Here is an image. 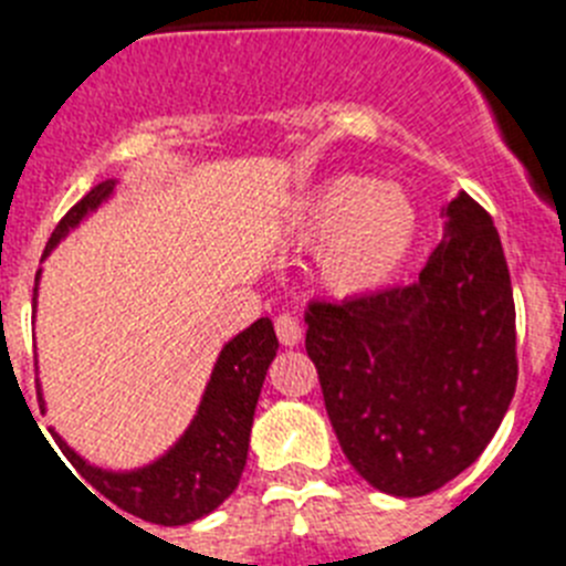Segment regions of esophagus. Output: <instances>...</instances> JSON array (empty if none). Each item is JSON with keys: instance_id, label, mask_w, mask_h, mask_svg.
I'll list each match as a JSON object with an SVG mask.
<instances>
[{"instance_id": "1", "label": "esophagus", "mask_w": 566, "mask_h": 566, "mask_svg": "<svg viewBox=\"0 0 566 566\" xmlns=\"http://www.w3.org/2000/svg\"><path fill=\"white\" fill-rule=\"evenodd\" d=\"M274 332H277V339L283 345H297L303 339V326H300V319L292 317V314H280L274 319Z\"/></svg>"}]
</instances>
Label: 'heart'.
<instances>
[{"instance_id":"obj_1","label":"heart","mask_w":566,"mask_h":566,"mask_svg":"<svg viewBox=\"0 0 566 566\" xmlns=\"http://www.w3.org/2000/svg\"><path fill=\"white\" fill-rule=\"evenodd\" d=\"M419 209L399 187L343 172L314 184L292 203L289 238L314 249V280L332 297L377 294L417 249Z\"/></svg>"}]
</instances>
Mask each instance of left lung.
<instances>
[{"label":"left lung","instance_id":"obj_1","mask_svg":"<svg viewBox=\"0 0 566 566\" xmlns=\"http://www.w3.org/2000/svg\"><path fill=\"white\" fill-rule=\"evenodd\" d=\"M306 352L359 476L428 496L476 462L516 394V306L493 218L468 192L417 283L312 303Z\"/></svg>","mask_w":566,"mask_h":566}]
</instances>
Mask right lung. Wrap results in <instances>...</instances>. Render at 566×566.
I'll return each mask as SVG.
<instances>
[{"label":"right lung","mask_w":566,"mask_h":566,"mask_svg":"<svg viewBox=\"0 0 566 566\" xmlns=\"http://www.w3.org/2000/svg\"><path fill=\"white\" fill-rule=\"evenodd\" d=\"M113 189L115 181H102L90 189L53 229L48 247H44V258L50 254V249H56V243L70 229L82 223V218L102 207L113 195ZM33 303H36V289H33ZM274 354H277V337H274V326L269 317H260L247 332L229 339L214 363L198 413L184 431V437L147 468L127 470V473L93 468L73 448H67L59 433L53 437L73 470L96 490L93 493L96 499L102 495L118 510L149 524H161V527L189 524L212 513L238 488L240 473L247 468L254 405H258L260 388H263ZM39 402H42V394H39Z\"/></svg>","instance_id":"add662e5"}]
</instances>
